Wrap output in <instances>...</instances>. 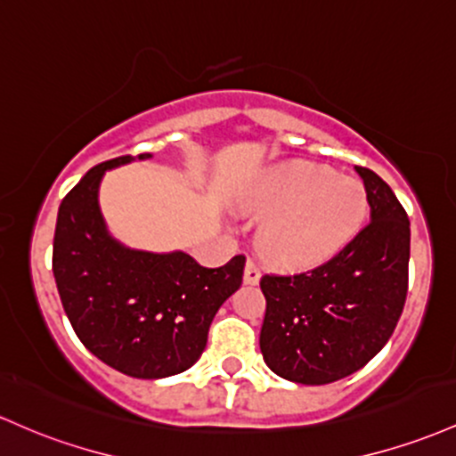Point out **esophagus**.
Masks as SVG:
<instances>
[{
	"label": "esophagus",
	"mask_w": 456,
	"mask_h": 456,
	"mask_svg": "<svg viewBox=\"0 0 456 456\" xmlns=\"http://www.w3.org/2000/svg\"><path fill=\"white\" fill-rule=\"evenodd\" d=\"M259 277H262V270H259L257 262L248 259L247 268H244V283H247V285H257L259 283Z\"/></svg>",
	"instance_id": "obj_1"
}]
</instances>
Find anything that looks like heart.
<instances>
[{
  "label": "heart",
  "mask_w": 456,
  "mask_h": 456,
  "mask_svg": "<svg viewBox=\"0 0 456 456\" xmlns=\"http://www.w3.org/2000/svg\"><path fill=\"white\" fill-rule=\"evenodd\" d=\"M244 212L268 218L259 244L270 257L303 266L344 247L366 220V190L324 167L289 162L273 168L242 201Z\"/></svg>",
  "instance_id": "b5f03b06"
}]
</instances>
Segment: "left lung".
<instances>
[{"label":"left lung","mask_w":456,"mask_h":456,"mask_svg":"<svg viewBox=\"0 0 456 456\" xmlns=\"http://www.w3.org/2000/svg\"><path fill=\"white\" fill-rule=\"evenodd\" d=\"M370 223L331 259L303 273L264 274L259 348L279 377L327 385L363 368L396 329L409 288V218L392 188L357 167Z\"/></svg>","instance_id":"left-lung-1"}]
</instances>
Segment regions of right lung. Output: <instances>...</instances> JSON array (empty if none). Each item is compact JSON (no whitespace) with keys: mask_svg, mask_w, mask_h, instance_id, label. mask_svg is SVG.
Here are the masks:
<instances>
[{"mask_svg":"<svg viewBox=\"0 0 456 456\" xmlns=\"http://www.w3.org/2000/svg\"><path fill=\"white\" fill-rule=\"evenodd\" d=\"M147 158L151 153L138 155ZM132 159L97 164L62 199L52 268L69 322L94 357L127 377L164 379L201 357L218 307L242 285L247 257L205 268L182 251H129L110 238L99 182Z\"/></svg>","mask_w":456,"mask_h":456,"instance_id":"obj_1","label":"right lung"}]
</instances>
